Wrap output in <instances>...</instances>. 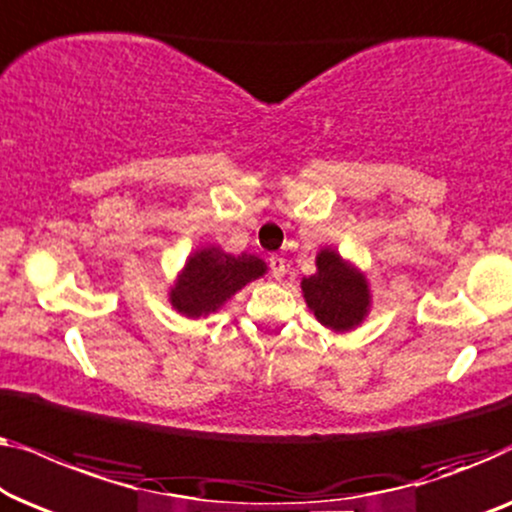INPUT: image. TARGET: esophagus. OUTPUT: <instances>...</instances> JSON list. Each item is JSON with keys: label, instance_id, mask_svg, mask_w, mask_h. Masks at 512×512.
Masks as SVG:
<instances>
[{"label": "esophagus", "instance_id": "esophagus-1", "mask_svg": "<svg viewBox=\"0 0 512 512\" xmlns=\"http://www.w3.org/2000/svg\"><path fill=\"white\" fill-rule=\"evenodd\" d=\"M269 266H271L273 278H283V276H285L287 264H285V259L280 257V255H271V257H269Z\"/></svg>", "mask_w": 512, "mask_h": 512}]
</instances>
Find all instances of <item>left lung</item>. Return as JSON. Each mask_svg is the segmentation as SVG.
Returning a JSON list of instances; mask_svg holds the SVG:
<instances>
[{"label":"left lung","mask_w":512,"mask_h":512,"mask_svg":"<svg viewBox=\"0 0 512 512\" xmlns=\"http://www.w3.org/2000/svg\"><path fill=\"white\" fill-rule=\"evenodd\" d=\"M315 266L318 271L301 280V290L320 325L338 334L362 325L371 308V290L364 273L331 248L320 250Z\"/></svg>","instance_id":"obj_1"}]
</instances>
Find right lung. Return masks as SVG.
<instances>
[{
  "instance_id": "1",
  "label": "right lung",
  "mask_w": 512,
  "mask_h": 512,
  "mask_svg": "<svg viewBox=\"0 0 512 512\" xmlns=\"http://www.w3.org/2000/svg\"><path fill=\"white\" fill-rule=\"evenodd\" d=\"M264 273V259L255 255H229L218 246L199 248L187 257L183 271L169 290V301L185 318H206Z\"/></svg>"
}]
</instances>
